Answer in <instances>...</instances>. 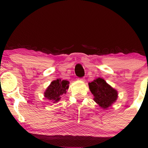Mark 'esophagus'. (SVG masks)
<instances>
[{
	"label": "esophagus",
	"mask_w": 148,
	"mask_h": 148,
	"mask_svg": "<svg viewBox=\"0 0 148 148\" xmlns=\"http://www.w3.org/2000/svg\"><path fill=\"white\" fill-rule=\"evenodd\" d=\"M79 81H83V82H85L86 79H85L84 78H82V79H79Z\"/></svg>",
	"instance_id": "34e87169"
}]
</instances>
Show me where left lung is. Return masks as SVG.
Here are the masks:
<instances>
[{
    "mask_svg": "<svg viewBox=\"0 0 148 148\" xmlns=\"http://www.w3.org/2000/svg\"><path fill=\"white\" fill-rule=\"evenodd\" d=\"M90 90L94 96V101L103 109H107L116 101L118 92L106 83L104 79L97 78L88 84Z\"/></svg>",
    "mask_w": 148,
    "mask_h": 148,
    "instance_id": "1",
    "label": "left lung"
}]
</instances>
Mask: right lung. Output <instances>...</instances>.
I'll use <instances>...</instances> for the list:
<instances>
[{"label":"right lung","mask_w":148,"mask_h":148,"mask_svg":"<svg viewBox=\"0 0 148 148\" xmlns=\"http://www.w3.org/2000/svg\"><path fill=\"white\" fill-rule=\"evenodd\" d=\"M69 82L66 80L60 79L54 80L46 89L44 96L53 103H56L60 101L62 95L66 94L69 88Z\"/></svg>","instance_id":"obj_1"}]
</instances>
